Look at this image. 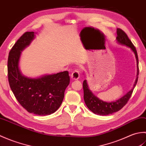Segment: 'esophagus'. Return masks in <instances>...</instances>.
I'll return each mask as SVG.
<instances>
[{
  "instance_id": "obj_1",
  "label": "esophagus",
  "mask_w": 146,
  "mask_h": 146,
  "mask_svg": "<svg viewBox=\"0 0 146 146\" xmlns=\"http://www.w3.org/2000/svg\"><path fill=\"white\" fill-rule=\"evenodd\" d=\"M71 78L73 80H78L80 78V72L78 70H74L71 73Z\"/></svg>"
}]
</instances>
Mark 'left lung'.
I'll use <instances>...</instances> for the list:
<instances>
[{
  "label": "left lung",
  "instance_id": "1",
  "mask_svg": "<svg viewBox=\"0 0 146 146\" xmlns=\"http://www.w3.org/2000/svg\"><path fill=\"white\" fill-rule=\"evenodd\" d=\"M117 36L116 39L118 43L130 48L135 54L137 66V78H136L134 86H133L131 90L127 93L124 96L119 98V100L110 102H104L96 97L92 92L89 89L86 80H85L83 81V92H84V97H83V98H84L85 103L92 112H94L95 114L100 115H107L117 112V111L120 110L121 108H122L123 106H125V104L127 103L129 98H131L133 90H134V88H135L136 84H137L138 80L139 60L137 50H136L135 46L132 44L131 40L128 38L127 35H126V33L120 29H117Z\"/></svg>",
  "mask_w": 146,
  "mask_h": 146
}]
</instances>
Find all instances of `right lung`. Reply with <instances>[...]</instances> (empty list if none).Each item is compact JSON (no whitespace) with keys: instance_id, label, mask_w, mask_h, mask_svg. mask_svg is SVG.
I'll return each mask as SVG.
<instances>
[{"instance_id":"1","label":"right lung","mask_w":146,"mask_h":146,"mask_svg":"<svg viewBox=\"0 0 146 146\" xmlns=\"http://www.w3.org/2000/svg\"><path fill=\"white\" fill-rule=\"evenodd\" d=\"M35 36L34 32H26L12 48L7 61L8 80L22 107L29 113L45 116L55 112L60 107L70 76L67 71L36 78L21 73L19 67L21 51L30 44Z\"/></svg>"}]
</instances>
